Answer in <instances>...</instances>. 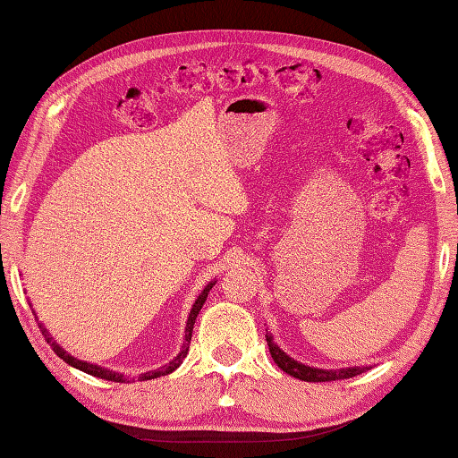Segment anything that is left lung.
I'll use <instances>...</instances> for the list:
<instances>
[{
  "mask_svg": "<svg viewBox=\"0 0 458 458\" xmlns=\"http://www.w3.org/2000/svg\"><path fill=\"white\" fill-rule=\"evenodd\" d=\"M267 331V329H266ZM266 342L267 347H270L272 360L276 361V365L280 367L284 373L292 375L295 379L301 381H310V383H324V381H337V379H349L355 377L367 369H371V365H355V367H342V369H319V367H310L306 363L295 361L293 357H290L284 349L277 347V344L274 342L272 334H266Z\"/></svg>",
  "mask_w": 458,
  "mask_h": 458,
  "instance_id": "obj_1",
  "label": "left lung"
}]
</instances>
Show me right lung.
Listing matches in <instances>:
<instances>
[{"label": "right lung", "mask_w": 458, "mask_h": 458, "mask_svg": "<svg viewBox=\"0 0 458 458\" xmlns=\"http://www.w3.org/2000/svg\"><path fill=\"white\" fill-rule=\"evenodd\" d=\"M214 284H216V280H212V282L206 284V288L199 293V298H196L191 313H188L186 327H184V344H182V347H181V352H178V355L174 357L173 361H168L166 365L158 367V369H155V371L140 373L139 377H137L139 381H148V379L163 377V375L173 373L174 369H178V367H181V363L184 361V357H186V353H188V347H191V339H192V329H194V324H196V318H199V313H200V310H202V306H204L206 298H208V293H210ZM31 311H33V310H31ZM33 316H35V311H33ZM35 319H38V318H35ZM39 329H41V334L45 335V339H47V344L51 345L53 352H55V353L61 357V360L65 361V363H69L71 367H75V369H79V371L89 373V375H93V377L105 379V381H114V383H124V381H127V383H129L127 375H123V373H119V371H113V369H106V367H101V365H97V363H89V361H83V360H77V357L67 353L65 349H63V347L55 342V339L51 337L47 327H45L43 324H39ZM131 381H134V379H131Z\"/></svg>", "instance_id": "1"}]
</instances>
